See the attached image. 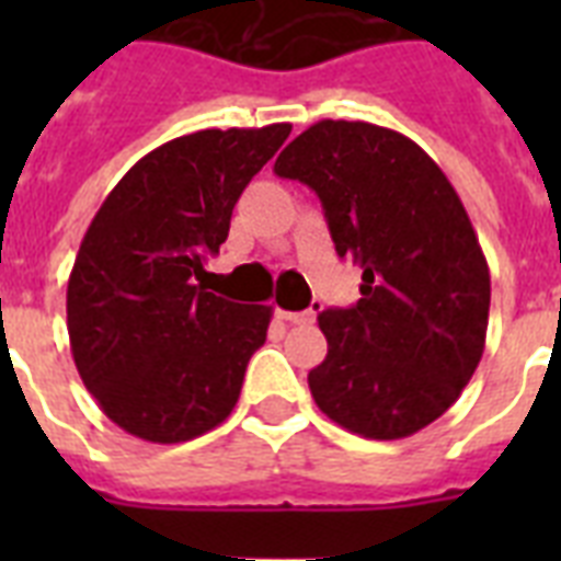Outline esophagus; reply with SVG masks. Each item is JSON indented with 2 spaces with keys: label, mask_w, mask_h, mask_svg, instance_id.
Wrapping results in <instances>:
<instances>
[{
  "label": "esophagus",
  "mask_w": 561,
  "mask_h": 561,
  "mask_svg": "<svg viewBox=\"0 0 561 561\" xmlns=\"http://www.w3.org/2000/svg\"><path fill=\"white\" fill-rule=\"evenodd\" d=\"M276 317L285 320V323H294V325H306V323H314V308H306V311H285V308H276Z\"/></svg>",
  "instance_id": "obj_1"
}]
</instances>
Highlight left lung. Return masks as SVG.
I'll return each mask as SVG.
<instances>
[{"instance_id":"left-lung-1","label":"left lung","mask_w":561,"mask_h":561,"mask_svg":"<svg viewBox=\"0 0 561 561\" xmlns=\"http://www.w3.org/2000/svg\"><path fill=\"white\" fill-rule=\"evenodd\" d=\"M273 171L314 188L334 250L364 271L355 306L317 317V408L367 439L416 434L460 399L486 343L489 267L460 197L416 142L369 122H317Z\"/></svg>"}]
</instances>
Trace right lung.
<instances>
[{
    "label": "right lung",
    "instance_id": "obj_1",
    "mask_svg": "<svg viewBox=\"0 0 561 561\" xmlns=\"http://www.w3.org/2000/svg\"><path fill=\"white\" fill-rule=\"evenodd\" d=\"M288 134L267 125L171 139L95 211L66 288V325L87 390L127 434L186 443L236 408L271 306L209 294L203 262Z\"/></svg>",
    "mask_w": 561,
    "mask_h": 561
}]
</instances>
